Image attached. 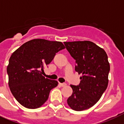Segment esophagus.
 Instances as JSON below:
<instances>
[{
  "mask_svg": "<svg viewBox=\"0 0 124 124\" xmlns=\"http://www.w3.org/2000/svg\"><path fill=\"white\" fill-rule=\"evenodd\" d=\"M59 85H60V86L64 87V86H66L67 84H66V83H59Z\"/></svg>",
  "mask_w": 124,
  "mask_h": 124,
  "instance_id": "34e87169",
  "label": "esophagus"
}]
</instances>
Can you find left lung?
I'll use <instances>...</instances> for the list:
<instances>
[{
    "label": "left lung",
    "instance_id": "1",
    "mask_svg": "<svg viewBox=\"0 0 124 124\" xmlns=\"http://www.w3.org/2000/svg\"><path fill=\"white\" fill-rule=\"evenodd\" d=\"M71 56L75 60V71L82 74L78 85H71L73 93L68 104L77 111L93 106L107 89L110 71L108 55L102 48L92 42H64Z\"/></svg>",
    "mask_w": 124,
    "mask_h": 124
}]
</instances>
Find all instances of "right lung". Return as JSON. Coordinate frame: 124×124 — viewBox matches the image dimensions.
Here are the masks:
<instances>
[{
  "label": "right lung",
  "instance_id": "1",
  "mask_svg": "<svg viewBox=\"0 0 124 124\" xmlns=\"http://www.w3.org/2000/svg\"><path fill=\"white\" fill-rule=\"evenodd\" d=\"M61 42L33 39L24 43L13 53L7 68L11 92L22 106L40 108L48 99L50 91L58 82L42 76L56 53L64 49Z\"/></svg>",
  "mask_w": 124,
  "mask_h": 124
}]
</instances>
